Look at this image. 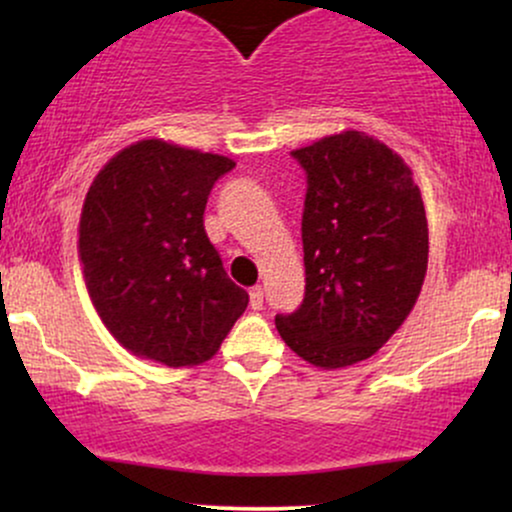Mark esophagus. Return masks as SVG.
<instances>
[{
	"instance_id": "obj_1",
	"label": "esophagus",
	"mask_w": 512,
	"mask_h": 512,
	"mask_svg": "<svg viewBox=\"0 0 512 512\" xmlns=\"http://www.w3.org/2000/svg\"><path fill=\"white\" fill-rule=\"evenodd\" d=\"M250 308L252 310H262L264 308V291H262V286H255V289L250 291Z\"/></svg>"
}]
</instances>
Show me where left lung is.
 Wrapping results in <instances>:
<instances>
[{"mask_svg":"<svg viewBox=\"0 0 512 512\" xmlns=\"http://www.w3.org/2000/svg\"><path fill=\"white\" fill-rule=\"evenodd\" d=\"M291 156L305 173V293L274 322L308 363L344 368L373 356L419 298L428 264L424 202L407 163L361 132Z\"/></svg>","mask_w":512,"mask_h":512,"instance_id":"1","label":"left lung"}]
</instances>
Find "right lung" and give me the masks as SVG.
I'll list each match as a JSON object with an SVG mask.
<instances>
[{"label": "right lung", "mask_w": 512, "mask_h": 512, "mask_svg": "<svg viewBox=\"0 0 512 512\" xmlns=\"http://www.w3.org/2000/svg\"><path fill=\"white\" fill-rule=\"evenodd\" d=\"M233 168L226 156L146 139L93 180L79 223L86 289L132 354L202 363L248 308L204 231L211 190Z\"/></svg>", "instance_id": "add662e5"}]
</instances>
